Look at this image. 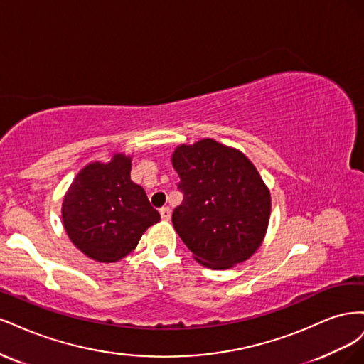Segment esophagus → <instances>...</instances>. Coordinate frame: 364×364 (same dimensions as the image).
<instances>
[{
	"mask_svg": "<svg viewBox=\"0 0 364 364\" xmlns=\"http://www.w3.org/2000/svg\"><path fill=\"white\" fill-rule=\"evenodd\" d=\"M159 214H161V218L164 220V222H168V220L171 218V209H170L168 206H165V208H161V211H159Z\"/></svg>",
	"mask_w": 364,
	"mask_h": 364,
	"instance_id": "34e87169",
	"label": "esophagus"
}]
</instances>
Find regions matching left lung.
<instances>
[{"label":"left lung","mask_w":364,"mask_h":364,"mask_svg":"<svg viewBox=\"0 0 364 364\" xmlns=\"http://www.w3.org/2000/svg\"><path fill=\"white\" fill-rule=\"evenodd\" d=\"M171 164L183 194L171 222L194 259L215 270L249 259L266 237L272 209L255 165L213 138L178 146Z\"/></svg>","instance_id":"8db88e82"}]
</instances>
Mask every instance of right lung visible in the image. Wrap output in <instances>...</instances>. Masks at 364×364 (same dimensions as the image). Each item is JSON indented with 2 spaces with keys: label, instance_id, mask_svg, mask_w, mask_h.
<instances>
[{
  "label": "right lung",
  "instance_id": "obj_1",
  "mask_svg": "<svg viewBox=\"0 0 364 364\" xmlns=\"http://www.w3.org/2000/svg\"><path fill=\"white\" fill-rule=\"evenodd\" d=\"M132 156L114 151L77 173L62 202V222L71 243L87 258L117 262L134 250L147 228L158 223L146 191L130 181Z\"/></svg>",
  "mask_w": 364,
  "mask_h": 364
}]
</instances>
